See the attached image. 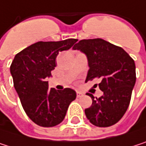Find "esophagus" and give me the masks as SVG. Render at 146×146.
<instances>
[{
    "mask_svg": "<svg viewBox=\"0 0 146 146\" xmlns=\"http://www.w3.org/2000/svg\"><path fill=\"white\" fill-rule=\"evenodd\" d=\"M83 96V93L80 92H77V98H80Z\"/></svg>",
    "mask_w": 146,
    "mask_h": 146,
    "instance_id": "obj_1",
    "label": "esophagus"
}]
</instances>
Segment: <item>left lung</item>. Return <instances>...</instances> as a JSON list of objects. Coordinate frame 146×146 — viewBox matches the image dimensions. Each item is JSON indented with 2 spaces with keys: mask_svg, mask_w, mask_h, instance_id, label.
<instances>
[{
  "mask_svg": "<svg viewBox=\"0 0 146 146\" xmlns=\"http://www.w3.org/2000/svg\"><path fill=\"white\" fill-rule=\"evenodd\" d=\"M72 49L84 53L89 70L86 82L95 78L101 80L99 89L104 92L94 98L90 108L85 110L90 122L99 127H110L118 122L126 113L136 82L135 63L121 47L104 39H84Z\"/></svg>",
  "mask_w": 146,
  "mask_h": 146,
  "instance_id": "left-lung-1",
  "label": "left lung"
}]
</instances>
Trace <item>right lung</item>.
I'll use <instances>...</instances> for the list:
<instances>
[{"mask_svg":"<svg viewBox=\"0 0 146 146\" xmlns=\"http://www.w3.org/2000/svg\"><path fill=\"white\" fill-rule=\"evenodd\" d=\"M78 40L37 42L18 53L10 66L14 88L28 117L36 125L50 127L65 118L76 92L70 88L48 89V78L56 66L58 54L68 50Z\"/></svg>","mask_w":146,"mask_h":146,"instance_id":"obj_1","label":"right lung"}]
</instances>
